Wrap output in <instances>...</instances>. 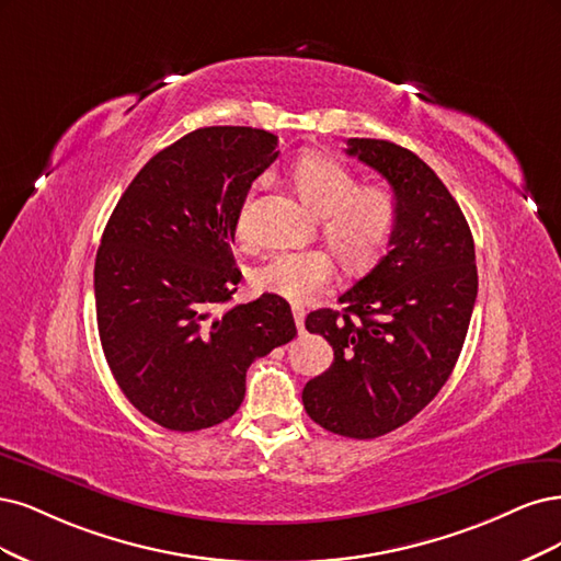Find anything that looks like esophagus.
Instances as JSON below:
<instances>
[{"label": "esophagus", "instance_id": "1", "mask_svg": "<svg viewBox=\"0 0 561 561\" xmlns=\"http://www.w3.org/2000/svg\"><path fill=\"white\" fill-rule=\"evenodd\" d=\"M291 314H294V321H296V329L302 333V329H305V310H300V307H294Z\"/></svg>", "mask_w": 561, "mask_h": 561}]
</instances>
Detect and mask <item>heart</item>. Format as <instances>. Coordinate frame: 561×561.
<instances>
[{"label": "heart", "mask_w": 561, "mask_h": 561, "mask_svg": "<svg viewBox=\"0 0 561 561\" xmlns=\"http://www.w3.org/2000/svg\"><path fill=\"white\" fill-rule=\"evenodd\" d=\"M296 191L302 203L321 216L323 240L352 273L373 267L396 228V197L377 184L356 186V176L337 160L307 153L296 162ZM238 238L254 240L251 197L238 216ZM335 277V261L323 249L282 251L254 270L256 291L286 302L305 305L319 298Z\"/></svg>", "instance_id": "obj_1"}]
</instances>
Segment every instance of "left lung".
Listing matches in <instances>:
<instances>
[{
	"label": "left lung",
	"mask_w": 561,
	"mask_h": 561,
	"mask_svg": "<svg viewBox=\"0 0 561 561\" xmlns=\"http://www.w3.org/2000/svg\"><path fill=\"white\" fill-rule=\"evenodd\" d=\"M396 197L387 254L305 329L333 347V366L302 389L310 417L331 433L370 440L403 426L447 382L478 296L471 228L426 162L387 139H347Z\"/></svg>",
	"instance_id": "8db88e82"
}]
</instances>
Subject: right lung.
Wrapping results in <instances>:
<instances>
[{"instance_id":"1","label":"right lung","mask_w":561,"mask_h":561,"mask_svg":"<svg viewBox=\"0 0 561 561\" xmlns=\"http://www.w3.org/2000/svg\"><path fill=\"white\" fill-rule=\"evenodd\" d=\"M277 137L240 125L201 128L158 151L121 195L95 259L98 331L121 391L170 431L232 417L256 358L296 337L277 296L214 314L238 291L232 242Z\"/></svg>"}]
</instances>
